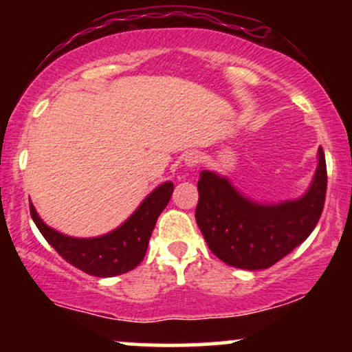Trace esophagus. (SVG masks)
Masks as SVG:
<instances>
[{
  "label": "esophagus",
  "mask_w": 352,
  "mask_h": 352,
  "mask_svg": "<svg viewBox=\"0 0 352 352\" xmlns=\"http://www.w3.org/2000/svg\"><path fill=\"white\" fill-rule=\"evenodd\" d=\"M200 153L199 152H188L187 155H185V165H188V167H197V165L200 164Z\"/></svg>",
  "instance_id": "1"
}]
</instances>
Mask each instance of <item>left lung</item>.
I'll return each mask as SVG.
<instances>
[{"label":"left lung","instance_id":"8db88e82","mask_svg":"<svg viewBox=\"0 0 352 352\" xmlns=\"http://www.w3.org/2000/svg\"><path fill=\"white\" fill-rule=\"evenodd\" d=\"M318 155L308 192L301 199L276 205L256 204L225 177L201 172L195 220L212 253L230 266L265 270L301 245L318 225L324 207L328 172L321 147Z\"/></svg>","mask_w":352,"mask_h":352}]
</instances>
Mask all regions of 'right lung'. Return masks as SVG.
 I'll use <instances>...</instances> for the list:
<instances>
[{
	"label": "right lung",
	"instance_id": "obj_1",
	"mask_svg": "<svg viewBox=\"0 0 352 352\" xmlns=\"http://www.w3.org/2000/svg\"><path fill=\"white\" fill-rule=\"evenodd\" d=\"M172 192V182L159 185L119 228L96 238H72L50 228L36 213L31 201L30 212L47 243L67 263L92 276L111 278L131 272L144 260L157 218L167 207Z\"/></svg>",
	"mask_w": 352,
	"mask_h": 352
}]
</instances>
